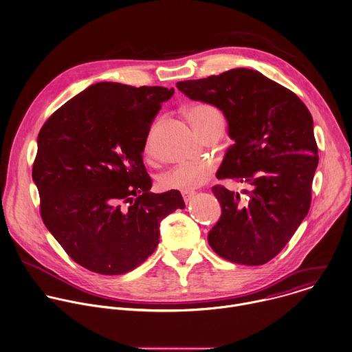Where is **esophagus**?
Listing matches in <instances>:
<instances>
[{
  "mask_svg": "<svg viewBox=\"0 0 352 352\" xmlns=\"http://www.w3.org/2000/svg\"><path fill=\"white\" fill-rule=\"evenodd\" d=\"M182 197H184L185 203L188 204V203L195 197V193H193V192H182Z\"/></svg>",
  "mask_w": 352,
  "mask_h": 352,
  "instance_id": "34e87169",
  "label": "esophagus"
}]
</instances>
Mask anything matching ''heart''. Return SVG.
<instances>
[{
	"mask_svg": "<svg viewBox=\"0 0 352 352\" xmlns=\"http://www.w3.org/2000/svg\"><path fill=\"white\" fill-rule=\"evenodd\" d=\"M188 118L199 134H203L214 124L225 123L221 111L210 104H197L190 107L188 109ZM210 173L211 167L206 163L179 164L162 174L159 185L166 190L192 192L207 181Z\"/></svg>",
	"mask_w": 352,
	"mask_h": 352,
	"instance_id": "b5f03b06",
	"label": "heart"
}]
</instances>
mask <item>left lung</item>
<instances>
[{
  "label": "left lung",
  "mask_w": 352,
  "mask_h": 352,
  "mask_svg": "<svg viewBox=\"0 0 352 352\" xmlns=\"http://www.w3.org/2000/svg\"><path fill=\"white\" fill-rule=\"evenodd\" d=\"M177 87L190 100L217 107L228 120L234 144L217 178L252 186L247 204L222 185L212 188L222 215L208 233V244L233 263L269 262L310 210L318 166L310 111L294 91L250 68L182 80Z\"/></svg>",
  "instance_id": "8db88e82"
}]
</instances>
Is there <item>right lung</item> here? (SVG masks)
<instances>
[{
	"label": "right lung",
	"instance_id": "1",
	"mask_svg": "<svg viewBox=\"0 0 352 352\" xmlns=\"http://www.w3.org/2000/svg\"><path fill=\"white\" fill-rule=\"evenodd\" d=\"M174 89L98 82L60 107L38 134L32 181L41 217L68 256L116 276L153 254L160 222L185 203L152 193L142 162L151 124Z\"/></svg>",
	"mask_w": 352,
	"mask_h": 352
}]
</instances>
